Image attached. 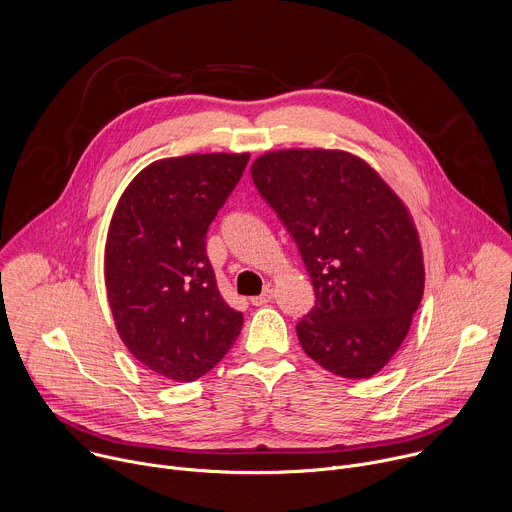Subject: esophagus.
Returning <instances> with one entry per match:
<instances>
[{"mask_svg": "<svg viewBox=\"0 0 512 512\" xmlns=\"http://www.w3.org/2000/svg\"><path fill=\"white\" fill-rule=\"evenodd\" d=\"M271 299H273V289H271V287H267V289H263V293H261V295L251 297V303H253V305H265V303H269Z\"/></svg>", "mask_w": 512, "mask_h": 512, "instance_id": "1", "label": "esophagus"}]
</instances>
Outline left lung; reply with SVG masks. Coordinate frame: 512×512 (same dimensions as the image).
I'll use <instances>...</instances> for the list:
<instances>
[{
	"label": "left lung",
	"instance_id": "left-lung-1",
	"mask_svg": "<svg viewBox=\"0 0 512 512\" xmlns=\"http://www.w3.org/2000/svg\"><path fill=\"white\" fill-rule=\"evenodd\" d=\"M251 177L313 283L315 305L297 323L303 352L335 376L372 378L400 350L424 293L408 207L366 160L344 150L265 152Z\"/></svg>",
	"mask_w": 512,
	"mask_h": 512
}]
</instances>
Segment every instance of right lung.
I'll list each match as a JSON object with an SVG mask.
<instances>
[{
    "label": "right lung",
    "instance_id": "right-lung-1",
    "mask_svg": "<svg viewBox=\"0 0 512 512\" xmlns=\"http://www.w3.org/2000/svg\"><path fill=\"white\" fill-rule=\"evenodd\" d=\"M249 154L162 158L122 193L106 237L104 281L116 331L154 374L195 382L233 348L243 313L225 303L207 231Z\"/></svg>",
    "mask_w": 512,
    "mask_h": 512
}]
</instances>
